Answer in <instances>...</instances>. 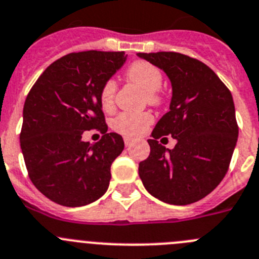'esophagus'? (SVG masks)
Wrapping results in <instances>:
<instances>
[{
    "instance_id": "obj_1",
    "label": "esophagus",
    "mask_w": 259,
    "mask_h": 259,
    "mask_svg": "<svg viewBox=\"0 0 259 259\" xmlns=\"http://www.w3.org/2000/svg\"><path fill=\"white\" fill-rule=\"evenodd\" d=\"M124 144L127 148H130V146L132 145V139H130V137H124Z\"/></svg>"
}]
</instances>
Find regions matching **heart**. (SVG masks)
Listing matches in <instances>:
<instances>
[{"label":"heart","instance_id":"b5f03b06","mask_svg":"<svg viewBox=\"0 0 259 259\" xmlns=\"http://www.w3.org/2000/svg\"><path fill=\"white\" fill-rule=\"evenodd\" d=\"M125 78L130 82L141 87L146 91V99L150 105H159L162 103V96L158 90L162 87V72L148 61H135L125 70ZM117 82L110 78L103 84L100 90V104L105 111H111L115 106ZM153 115L145 113H120L114 118L111 127L115 132L127 137H136L146 131V128L153 123Z\"/></svg>","mask_w":259,"mask_h":259}]
</instances>
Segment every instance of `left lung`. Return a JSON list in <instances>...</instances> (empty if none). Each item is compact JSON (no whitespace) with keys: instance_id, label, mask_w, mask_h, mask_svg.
Masks as SVG:
<instances>
[{"instance_id":"left-lung-1","label":"left lung","mask_w":259,"mask_h":259,"mask_svg":"<svg viewBox=\"0 0 259 259\" xmlns=\"http://www.w3.org/2000/svg\"><path fill=\"white\" fill-rule=\"evenodd\" d=\"M164 70L172 100L149 139L150 155L139 164L149 193L175 205L195 203L212 193L227 173L239 127L232 95L209 66L180 52H139ZM170 134L172 151L157 140Z\"/></svg>"}]
</instances>
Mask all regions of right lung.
Wrapping results in <instances>:
<instances>
[{
  "label": "right lung",
  "instance_id": "1",
  "mask_svg": "<svg viewBox=\"0 0 259 259\" xmlns=\"http://www.w3.org/2000/svg\"><path fill=\"white\" fill-rule=\"evenodd\" d=\"M124 61L123 51L72 52L47 66L30 89L20 148L30 181L50 200L80 207L108 190L110 167L124 142L108 134L100 90ZM90 129L103 134L100 142L82 141Z\"/></svg>",
  "mask_w": 259,
  "mask_h": 259
}]
</instances>
